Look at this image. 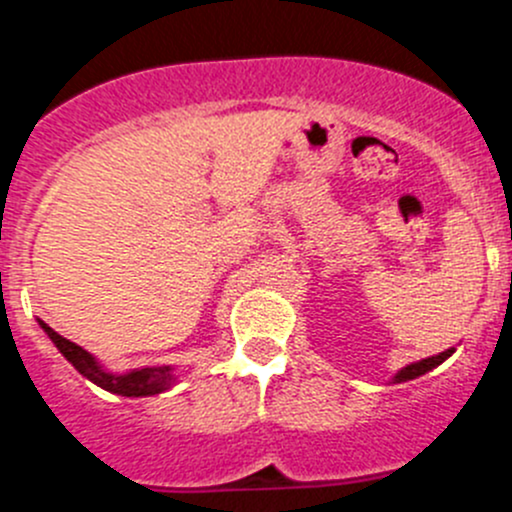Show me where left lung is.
Listing matches in <instances>:
<instances>
[{"mask_svg": "<svg viewBox=\"0 0 512 512\" xmlns=\"http://www.w3.org/2000/svg\"><path fill=\"white\" fill-rule=\"evenodd\" d=\"M453 351H455V348H448V351L438 353V356L423 358V361H416V363H411V366L401 368V371H398L396 376H393V383L413 381V378H418V376H423V373L433 371V368H435V366H440V363H443L445 358H450V356H453Z\"/></svg>", "mask_w": 512, "mask_h": 512, "instance_id": "left-lung-1", "label": "left lung"}]
</instances>
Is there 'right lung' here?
I'll use <instances>...</instances> for the list:
<instances>
[{
    "label": "right lung",
    "mask_w": 512,
    "mask_h": 512,
    "mask_svg": "<svg viewBox=\"0 0 512 512\" xmlns=\"http://www.w3.org/2000/svg\"><path fill=\"white\" fill-rule=\"evenodd\" d=\"M42 331L52 338L54 346L59 348L64 358L82 373L84 378H89L91 383H96L104 391L116 393V396L126 398H144V396H156V393L169 391L176 383L174 368L171 366H151V368H134V371L126 373H111L91 356L89 351H84L82 346L72 343L69 338L59 336L52 326H47L44 321H39Z\"/></svg>",
    "instance_id": "right-lung-1"
}]
</instances>
